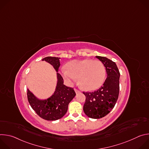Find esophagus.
I'll list each match as a JSON object with an SVG mask.
<instances>
[{"label":"esophagus","instance_id":"34e87169","mask_svg":"<svg viewBox=\"0 0 149 149\" xmlns=\"http://www.w3.org/2000/svg\"><path fill=\"white\" fill-rule=\"evenodd\" d=\"M74 90H75V93H76L77 94L80 93V91L78 90H77V89H76V88H74Z\"/></svg>","mask_w":149,"mask_h":149}]
</instances>
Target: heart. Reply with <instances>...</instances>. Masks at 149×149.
Returning <instances> with one entry per match:
<instances>
[{
  "label": "heart",
  "mask_w": 149,
  "mask_h": 149,
  "mask_svg": "<svg viewBox=\"0 0 149 149\" xmlns=\"http://www.w3.org/2000/svg\"><path fill=\"white\" fill-rule=\"evenodd\" d=\"M63 68L62 75L70 84H72L78 78L81 87L86 91H93L100 88L105 77V68L98 60L85 59L74 60Z\"/></svg>",
  "instance_id": "heart-1"
}]
</instances>
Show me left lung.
I'll list each match as a JSON object with an SVG mask.
<instances>
[{
  "mask_svg": "<svg viewBox=\"0 0 149 149\" xmlns=\"http://www.w3.org/2000/svg\"><path fill=\"white\" fill-rule=\"evenodd\" d=\"M105 67L107 77L103 86L94 92H83L86 102L83 110L88 117L98 119L107 115L114 108L119 95L120 72L116 63L106 57L96 56Z\"/></svg>",
  "mask_w": 149,
  "mask_h": 149,
  "instance_id": "8db88e82",
  "label": "left lung"
}]
</instances>
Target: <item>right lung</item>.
I'll use <instances>...</instances> for the list:
<instances>
[{
  "mask_svg": "<svg viewBox=\"0 0 149 149\" xmlns=\"http://www.w3.org/2000/svg\"><path fill=\"white\" fill-rule=\"evenodd\" d=\"M59 59L58 57L48 56L42 59L49 63L57 72V85L51 97L47 100H39L28 89L27 91L28 100L32 109L40 117L49 121L60 119L64 116L68 110L69 103L76 95L74 88L63 84V78L58 73L60 66Z\"/></svg>",
  "mask_w": 149,
  "mask_h": 149,
  "instance_id": "add662e5",
  "label": "right lung"
}]
</instances>
